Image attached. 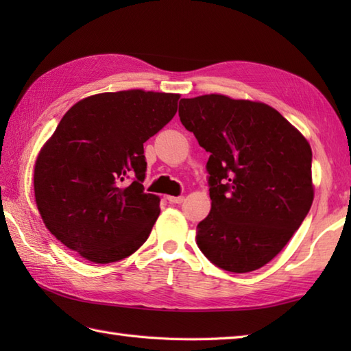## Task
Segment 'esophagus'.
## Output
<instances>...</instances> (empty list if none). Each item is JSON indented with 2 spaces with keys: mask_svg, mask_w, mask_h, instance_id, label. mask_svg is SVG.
<instances>
[{
  "mask_svg": "<svg viewBox=\"0 0 351 351\" xmlns=\"http://www.w3.org/2000/svg\"><path fill=\"white\" fill-rule=\"evenodd\" d=\"M167 200L170 204H182L184 196H167Z\"/></svg>",
  "mask_w": 351,
  "mask_h": 351,
  "instance_id": "34e87169",
  "label": "esophagus"
}]
</instances>
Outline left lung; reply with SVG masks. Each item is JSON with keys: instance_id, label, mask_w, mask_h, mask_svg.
Here are the masks:
<instances>
[{"instance_id": "obj_1", "label": "left lung", "mask_w": 351, "mask_h": 351, "mask_svg": "<svg viewBox=\"0 0 351 351\" xmlns=\"http://www.w3.org/2000/svg\"><path fill=\"white\" fill-rule=\"evenodd\" d=\"M180 119L210 158L211 211L197 245L221 270H258L285 247L312 200V151L263 102L204 95L180 101Z\"/></svg>"}]
</instances>
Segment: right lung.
<instances>
[{"mask_svg": "<svg viewBox=\"0 0 351 351\" xmlns=\"http://www.w3.org/2000/svg\"><path fill=\"white\" fill-rule=\"evenodd\" d=\"M180 95L99 93L77 102L42 147L34 196L45 226L66 247L98 264L132 255L160 214L145 193L143 143L178 110Z\"/></svg>", "mask_w": 351, "mask_h": 351, "instance_id": "1", "label": "right lung"}]
</instances>
